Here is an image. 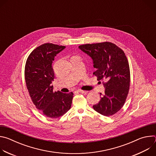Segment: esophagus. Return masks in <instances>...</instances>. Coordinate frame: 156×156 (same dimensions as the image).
Here are the masks:
<instances>
[{
    "instance_id": "esophagus-1",
    "label": "esophagus",
    "mask_w": 156,
    "mask_h": 156,
    "mask_svg": "<svg viewBox=\"0 0 156 156\" xmlns=\"http://www.w3.org/2000/svg\"><path fill=\"white\" fill-rule=\"evenodd\" d=\"M77 92H78V93H87L88 91H87L81 90H78L77 91Z\"/></svg>"
}]
</instances>
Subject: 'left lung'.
I'll return each instance as SVG.
<instances>
[{
	"label": "left lung",
	"mask_w": 156,
	"mask_h": 156,
	"mask_svg": "<svg viewBox=\"0 0 156 156\" xmlns=\"http://www.w3.org/2000/svg\"><path fill=\"white\" fill-rule=\"evenodd\" d=\"M78 48L92 58L96 69L93 74L98 80L105 81V94L93 108L104 116L116 114L123 106L129 89V66L125 52L110 42L86 44Z\"/></svg>",
	"instance_id": "left-lung-1"
}]
</instances>
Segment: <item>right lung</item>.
<instances>
[{
  "label": "right lung",
  "mask_w": 156,
  "mask_h": 156,
  "mask_svg": "<svg viewBox=\"0 0 156 156\" xmlns=\"http://www.w3.org/2000/svg\"><path fill=\"white\" fill-rule=\"evenodd\" d=\"M65 48L52 43L42 44L29 55L25 69L27 87L31 99L41 112L48 117L57 119L71 108L73 93L54 91L52 66L55 56Z\"/></svg>",
  "instance_id": "add662e5"
}]
</instances>
